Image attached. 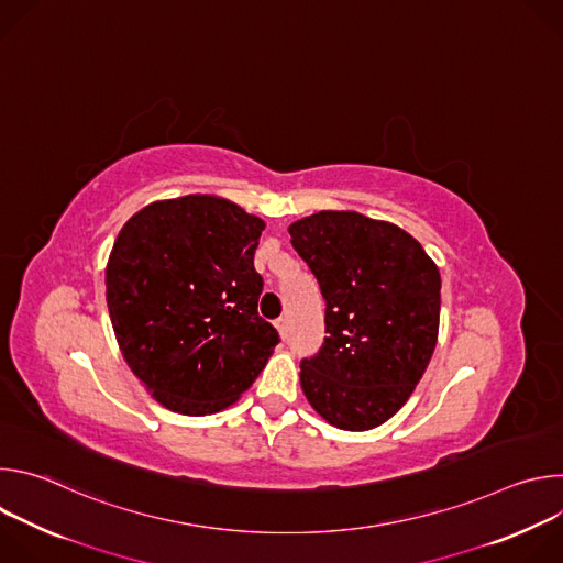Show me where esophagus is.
Segmentation results:
<instances>
[{"label": "esophagus", "mask_w": 563, "mask_h": 563, "mask_svg": "<svg viewBox=\"0 0 563 563\" xmlns=\"http://www.w3.org/2000/svg\"><path fill=\"white\" fill-rule=\"evenodd\" d=\"M274 325H276V330L280 332V336L285 339V336H287V318H285V316H280Z\"/></svg>", "instance_id": "obj_1"}]
</instances>
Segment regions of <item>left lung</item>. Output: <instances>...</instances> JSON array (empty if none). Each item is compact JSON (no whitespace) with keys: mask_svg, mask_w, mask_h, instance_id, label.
Here are the masks:
<instances>
[{"mask_svg":"<svg viewBox=\"0 0 563 563\" xmlns=\"http://www.w3.org/2000/svg\"><path fill=\"white\" fill-rule=\"evenodd\" d=\"M325 298V343L300 361V385L328 423L363 432L391 419L419 385L439 336L441 274L408 231L356 211L289 227Z\"/></svg>","mask_w":563,"mask_h":563,"instance_id":"1","label":"left lung"}]
</instances>
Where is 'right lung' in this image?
<instances>
[{"instance_id": "1", "label": "right lung", "mask_w": 563, "mask_h": 563, "mask_svg": "<svg viewBox=\"0 0 563 563\" xmlns=\"http://www.w3.org/2000/svg\"><path fill=\"white\" fill-rule=\"evenodd\" d=\"M265 222L216 196L151 202L120 229L107 305L131 372L157 404L205 417L265 369L278 332L258 316Z\"/></svg>"}]
</instances>
